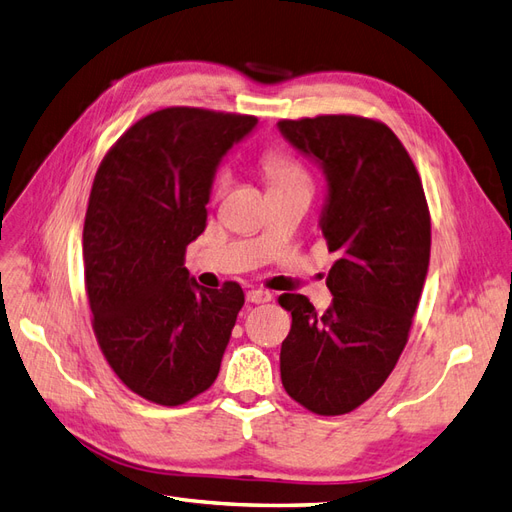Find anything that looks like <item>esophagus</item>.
Here are the masks:
<instances>
[{
	"mask_svg": "<svg viewBox=\"0 0 512 512\" xmlns=\"http://www.w3.org/2000/svg\"><path fill=\"white\" fill-rule=\"evenodd\" d=\"M246 300H248V303H253V305H264V303H270L272 294L266 292V290H251L246 294Z\"/></svg>",
	"mask_w": 512,
	"mask_h": 512,
	"instance_id": "obj_1",
	"label": "esophagus"
}]
</instances>
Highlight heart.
<instances>
[{
	"label": "heart",
	"mask_w": 512,
	"mask_h": 512,
	"mask_svg": "<svg viewBox=\"0 0 512 512\" xmlns=\"http://www.w3.org/2000/svg\"><path fill=\"white\" fill-rule=\"evenodd\" d=\"M261 164H264V170L266 175L270 177L272 186L274 183H283V181H292V179H305V173L303 168H300L290 155L283 153V151H277V149H270L264 153V157H261ZM229 181V173L225 168H220L216 177H214V190L220 192L222 188L227 186Z\"/></svg>",
	"instance_id": "1"
}]
</instances>
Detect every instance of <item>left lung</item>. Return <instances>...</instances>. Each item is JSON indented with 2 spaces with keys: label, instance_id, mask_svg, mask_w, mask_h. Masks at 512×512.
I'll use <instances>...</instances> for the list:
<instances>
[{
  "label": "left lung",
  "instance_id": "left-lung-1",
  "mask_svg": "<svg viewBox=\"0 0 512 512\" xmlns=\"http://www.w3.org/2000/svg\"><path fill=\"white\" fill-rule=\"evenodd\" d=\"M283 138L322 168L320 229L337 253L318 313L283 294L292 329L281 344L285 391L318 415H344L381 387L409 339L430 261L422 181L398 136L363 116L279 121Z\"/></svg>",
  "mask_w": 512,
  "mask_h": 512
}]
</instances>
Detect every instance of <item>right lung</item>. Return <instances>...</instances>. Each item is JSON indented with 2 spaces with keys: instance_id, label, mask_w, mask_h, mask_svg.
<instances>
[{
  "instance_id": "add662e5",
  "label": "right lung",
  "mask_w": 512,
  "mask_h": 512,
  "mask_svg": "<svg viewBox=\"0 0 512 512\" xmlns=\"http://www.w3.org/2000/svg\"><path fill=\"white\" fill-rule=\"evenodd\" d=\"M255 125V116L201 108L153 112L95 175L84 222L93 329L123 385L155 404L212 387L244 305L238 283H196L186 248L205 231L218 164Z\"/></svg>"
}]
</instances>
